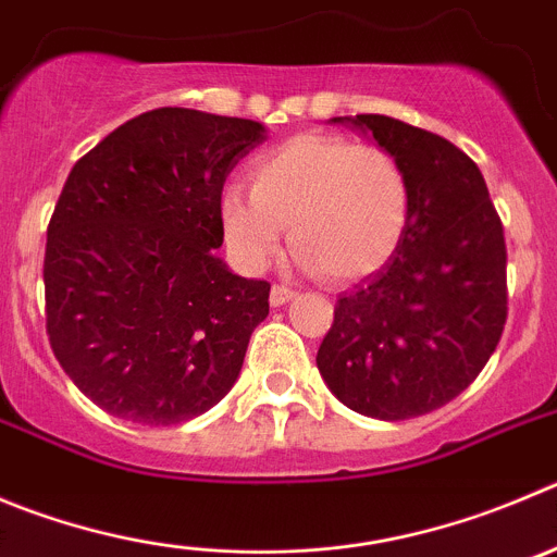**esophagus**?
Here are the masks:
<instances>
[{"mask_svg": "<svg viewBox=\"0 0 557 557\" xmlns=\"http://www.w3.org/2000/svg\"><path fill=\"white\" fill-rule=\"evenodd\" d=\"M296 296V290L285 288V285H274L272 294H269V302H272V308H283L285 302H290Z\"/></svg>", "mask_w": 557, "mask_h": 557, "instance_id": "34e87169", "label": "esophagus"}]
</instances>
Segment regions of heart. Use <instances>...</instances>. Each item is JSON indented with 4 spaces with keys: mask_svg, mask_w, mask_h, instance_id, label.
<instances>
[{
    "mask_svg": "<svg viewBox=\"0 0 557 557\" xmlns=\"http://www.w3.org/2000/svg\"><path fill=\"white\" fill-rule=\"evenodd\" d=\"M412 195L401 161L379 145L302 134L249 164V191L220 195L225 247L244 272H263L283 227L302 269L330 280L373 274L404 242Z\"/></svg>",
    "mask_w": 557,
    "mask_h": 557,
    "instance_id": "1",
    "label": "heart"
}]
</instances>
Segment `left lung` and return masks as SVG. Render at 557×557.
Instances as JSON below:
<instances>
[{
	"label": "left lung",
	"mask_w": 557,
	"mask_h": 557,
	"mask_svg": "<svg viewBox=\"0 0 557 557\" xmlns=\"http://www.w3.org/2000/svg\"><path fill=\"white\" fill-rule=\"evenodd\" d=\"M401 161L412 195L404 242L337 296L315 366L341 404L409 420L454 401L506 326V238L475 161L387 114L332 117Z\"/></svg>",
	"instance_id": "1"
}]
</instances>
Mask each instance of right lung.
I'll list each match as a JSON object with an SVG mask.
<instances>
[{
    "mask_svg": "<svg viewBox=\"0 0 557 557\" xmlns=\"http://www.w3.org/2000/svg\"><path fill=\"white\" fill-rule=\"evenodd\" d=\"M263 139V123L161 107L114 128L67 175L46 233V332L103 412L178 425L236 384L269 283L216 258L220 195Z\"/></svg>",
    "mask_w": 557,
    "mask_h": 557,
    "instance_id": "right-lung-1",
    "label": "right lung"
}]
</instances>
